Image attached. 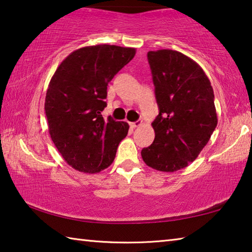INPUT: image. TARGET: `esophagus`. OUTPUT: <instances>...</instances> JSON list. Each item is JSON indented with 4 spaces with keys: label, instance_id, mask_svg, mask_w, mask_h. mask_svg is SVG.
I'll return each instance as SVG.
<instances>
[{
    "label": "esophagus",
    "instance_id": "esophagus-1",
    "mask_svg": "<svg viewBox=\"0 0 252 252\" xmlns=\"http://www.w3.org/2000/svg\"><path fill=\"white\" fill-rule=\"evenodd\" d=\"M142 125V121L141 120H138V121H135V122H131L130 123V126L132 127V129H134V127H138V126H140Z\"/></svg>",
    "mask_w": 252,
    "mask_h": 252
}]
</instances>
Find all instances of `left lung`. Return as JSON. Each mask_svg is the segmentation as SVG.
I'll list each match as a JSON object with an SVG mask.
<instances>
[{"instance_id": "obj_1", "label": "left lung", "mask_w": 252, "mask_h": 252, "mask_svg": "<svg viewBox=\"0 0 252 252\" xmlns=\"http://www.w3.org/2000/svg\"><path fill=\"white\" fill-rule=\"evenodd\" d=\"M159 114L152 122L155 141L142 149L146 164L174 172L197 159L218 118L210 80L197 62L173 50L149 51Z\"/></svg>"}]
</instances>
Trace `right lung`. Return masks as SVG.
Listing matches in <instances>:
<instances>
[{"mask_svg": "<svg viewBox=\"0 0 252 252\" xmlns=\"http://www.w3.org/2000/svg\"><path fill=\"white\" fill-rule=\"evenodd\" d=\"M134 55V48L84 46L67 55L51 78L44 103L49 133L66 163L80 172L108 168L127 134L126 122L105 121L101 112L109 82Z\"/></svg>", "mask_w": 252, "mask_h": 252, "instance_id": "obj_1", "label": "right lung"}]
</instances>
